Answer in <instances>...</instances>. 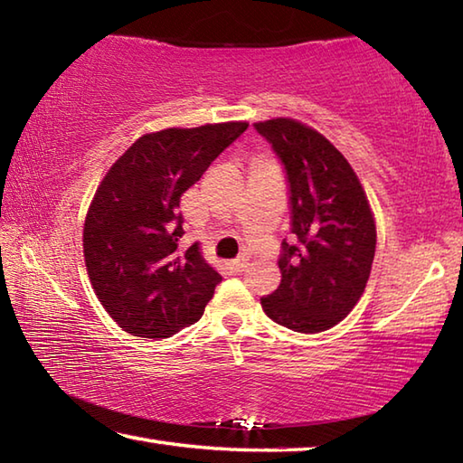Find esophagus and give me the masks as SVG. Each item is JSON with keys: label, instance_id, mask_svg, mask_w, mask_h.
<instances>
[{"label": "esophagus", "instance_id": "34e87169", "mask_svg": "<svg viewBox=\"0 0 463 463\" xmlns=\"http://www.w3.org/2000/svg\"><path fill=\"white\" fill-rule=\"evenodd\" d=\"M245 268H247V260H234V261H231V269L234 271V273H241V271H245Z\"/></svg>", "mask_w": 463, "mask_h": 463}]
</instances>
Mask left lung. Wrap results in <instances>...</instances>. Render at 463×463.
Masks as SVG:
<instances>
[{"instance_id": "8db88e82", "label": "left lung", "mask_w": 463, "mask_h": 463, "mask_svg": "<svg viewBox=\"0 0 463 463\" xmlns=\"http://www.w3.org/2000/svg\"><path fill=\"white\" fill-rule=\"evenodd\" d=\"M284 163L292 242H281V284L261 298L273 323L320 333L354 310L370 279L375 221L349 161L320 132L292 118L255 122Z\"/></svg>"}]
</instances>
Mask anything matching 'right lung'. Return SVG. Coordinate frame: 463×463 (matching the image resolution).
Instances as JSON below:
<instances>
[{"label":"right lung","instance_id":"add662e5","mask_svg":"<svg viewBox=\"0 0 463 463\" xmlns=\"http://www.w3.org/2000/svg\"><path fill=\"white\" fill-rule=\"evenodd\" d=\"M247 122L143 135L98 185L83 226L93 292L124 331L165 339L194 325L221 284L198 242L179 249V200Z\"/></svg>","mask_w":463,"mask_h":463}]
</instances>
